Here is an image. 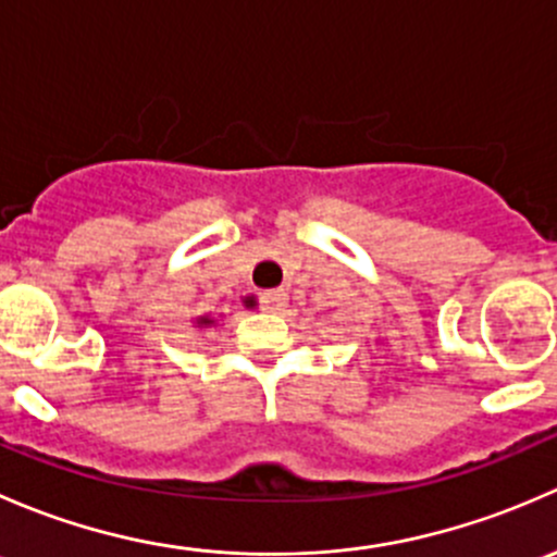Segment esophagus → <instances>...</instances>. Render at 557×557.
<instances>
[{
  "mask_svg": "<svg viewBox=\"0 0 557 557\" xmlns=\"http://www.w3.org/2000/svg\"><path fill=\"white\" fill-rule=\"evenodd\" d=\"M285 305H288V294H285V290H267V294L261 296L263 312H280Z\"/></svg>",
  "mask_w": 557,
  "mask_h": 557,
  "instance_id": "1",
  "label": "esophagus"
}]
</instances>
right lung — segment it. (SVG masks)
<instances>
[{
	"label": "right lung",
	"instance_id": "1",
	"mask_svg": "<svg viewBox=\"0 0 557 557\" xmlns=\"http://www.w3.org/2000/svg\"><path fill=\"white\" fill-rule=\"evenodd\" d=\"M212 323H215V320L207 318V314H205V318H196V325H212Z\"/></svg>",
	"mask_w": 557,
	"mask_h": 557
}]
</instances>
